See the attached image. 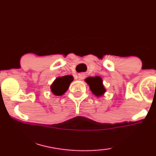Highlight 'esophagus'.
Segmentation results:
<instances>
[{
  "label": "esophagus",
  "instance_id": "1",
  "mask_svg": "<svg viewBox=\"0 0 156 156\" xmlns=\"http://www.w3.org/2000/svg\"><path fill=\"white\" fill-rule=\"evenodd\" d=\"M84 77H85V74H84V73H80V74H79V75H78L79 80H84Z\"/></svg>",
  "mask_w": 156,
  "mask_h": 156
}]
</instances>
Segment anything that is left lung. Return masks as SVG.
Here are the masks:
<instances>
[{
  "mask_svg": "<svg viewBox=\"0 0 156 156\" xmlns=\"http://www.w3.org/2000/svg\"><path fill=\"white\" fill-rule=\"evenodd\" d=\"M85 82L90 87L92 94L98 98L102 97L106 92V89L103 84V81L100 76H90L85 79Z\"/></svg>",
  "mask_w": 156,
  "mask_h": 156,
  "instance_id": "8db88e82",
  "label": "left lung"
}]
</instances>
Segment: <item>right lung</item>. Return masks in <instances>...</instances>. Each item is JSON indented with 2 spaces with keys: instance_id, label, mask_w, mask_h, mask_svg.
Listing matches in <instances>:
<instances>
[{
  "instance_id": "1",
  "label": "right lung",
  "mask_w": 156,
  "mask_h": 156,
  "mask_svg": "<svg viewBox=\"0 0 156 156\" xmlns=\"http://www.w3.org/2000/svg\"><path fill=\"white\" fill-rule=\"evenodd\" d=\"M74 80L72 75L58 76L50 86L51 92L56 96H62L67 91L71 82Z\"/></svg>"
}]
</instances>
